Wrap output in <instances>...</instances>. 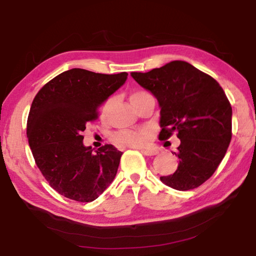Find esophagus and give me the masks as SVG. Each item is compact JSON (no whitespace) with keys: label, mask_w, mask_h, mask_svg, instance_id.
<instances>
[{"label":"esophagus","mask_w":256,"mask_h":256,"mask_svg":"<svg viewBox=\"0 0 256 256\" xmlns=\"http://www.w3.org/2000/svg\"><path fill=\"white\" fill-rule=\"evenodd\" d=\"M141 152L146 156H154L158 154V151L152 149H141Z\"/></svg>","instance_id":"obj_1"}]
</instances>
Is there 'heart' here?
I'll return each instance as SVG.
<instances>
[{"label":"heart","mask_w":256,"mask_h":256,"mask_svg":"<svg viewBox=\"0 0 256 256\" xmlns=\"http://www.w3.org/2000/svg\"><path fill=\"white\" fill-rule=\"evenodd\" d=\"M151 96V94L146 92V90H134L130 94V99L134 102L138 99ZM150 136V132L146 128H140L132 131V130H120V131L112 134V140L118 144L130 146H144Z\"/></svg>","instance_id":"heart-1"}]
</instances>
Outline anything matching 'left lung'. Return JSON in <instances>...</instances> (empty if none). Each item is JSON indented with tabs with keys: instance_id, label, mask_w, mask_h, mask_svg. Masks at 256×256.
Instances as JSON below:
<instances>
[{
	"instance_id": "obj_1",
	"label": "left lung",
	"mask_w": 256,
	"mask_h": 256,
	"mask_svg": "<svg viewBox=\"0 0 256 256\" xmlns=\"http://www.w3.org/2000/svg\"><path fill=\"white\" fill-rule=\"evenodd\" d=\"M160 105V141L176 133L180 164L162 183L178 190L196 188L214 175L232 140V105L218 82L185 60L149 72H132Z\"/></svg>"
}]
</instances>
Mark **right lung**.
<instances>
[{"label": "right lung", "instance_id": "1", "mask_svg": "<svg viewBox=\"0 0 256 256\" xmlns=\"http://www.w3.org/2000/svg\"><path fill=\"white\" fill-rule=\"evenodd\" d=\"M128 78L71 68L47 82L34 96L27 138L34 162L60 196L92 202L115 178L122 151L105 144L92 152L84 146L86 124L98 118V106Z\"/></svg>", "mask_w": 256, "mask_h": 256}]
</instances>
